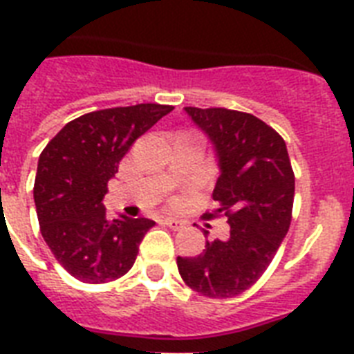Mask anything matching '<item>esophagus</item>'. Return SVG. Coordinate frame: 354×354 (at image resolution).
I'll return each mask as SVG.
<instances>
[{
  "instance_id": "1",
  "label": "esophagus",
  "mask_w": 354,
  "mask_h": 354,
  "mask_svg": "<svg viewBox=\"0 0 354 354\" xmlns=\"http://www.w3.org/2000/svg\"><path fill=\"white\" fill-rule=\"evenodd\" d=\"M163 224L171 227V230H174V232H178V230H182V227L185 226V222L180 221V218H165Z\"/></svg>"
}]
</instances>
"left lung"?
Segmentation results:
<instances>
[{
	"label": "left lung",
	"instance_id": "1",
	"mask_svg": "<svg viewBox=\"0 0 354 354\" xmlns=\"http://www.w3.org/2000/svg\"><path fill=\"white\" fill-rule=\"evenodd\" d=\"M185 112L213 141L221 163L205 218L226 216L230 236L207 241L202 255L178 257L183 283L207 297H235L255 285L292 222L296 178L285 139L252 113L227 108Z\"/></svg>",
	"mask_w": 354,
	"mask_h": 354
}]
</instances>
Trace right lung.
<instances>
[{
    "label": "right lung",
    "mask_w": 354,
    "mask_h": 354,
    "mask_svg": "<svg viewBox=\"0 0 354 354\" xmlns=\"http://www.w3.org/2000/svg\"><path fill=\"white\" fill-rule=\"evenodd\" d=\"M172 110L145 102L84 113L41 150L32 189L40 232L75 279L101 285L133 266L139 242L156 222L110 221L102 198L133 141Z\"/></svg>",
    "instance_id": "add662e5"
}]
</instances>
